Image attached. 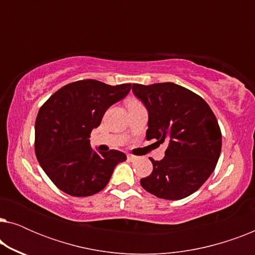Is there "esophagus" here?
Masks as SVG:
<instances>
[{
    "mask_svg": "<svg viewBox=\"0 0 255 255\" xmlns=\"http://www.w3.org/2000/svg\"><path fill=\"white\" fill-rule=\"evenodd\" d=\"M138 158L135 155H132V154H128V161H131V162H133V161H135V160H137Z\"/></svg>",
    "mask_w": 255,
    "mask_h": 255,
    "instance_id": "34e87169",
    "label": "esophagus"
}]
</instances>
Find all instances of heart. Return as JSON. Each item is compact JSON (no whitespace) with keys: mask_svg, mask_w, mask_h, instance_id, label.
Here are the masks:
<instances>
[{"mask_svg":"<svg viewBox=\"0 0 255 255\" xmlns=\"http://www.w3.org/2000/svg\"><path fill=\"white\" fill-rule=\"evenodd\" d=\"M137 102H138V101H135V100H131L130 102H128V104H132V103H137Z\"/></svg>","mask_w":255,"mask_h":255,"instance_id":"obj_1","label":"heart"}]
</instances>
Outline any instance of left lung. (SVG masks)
<instances>
[{
  "label": "left lung",
  "mask_w": 255,
  "mask_h": 255,
  "mask_svg": "<svg viewBox=\"0 0 255 255\" xmlns=\"http://www.w3.org/2000/svg\"><path fill=\"white\" fill-rule=\"evenodd\" d=\"M132 92L147 109L146 139L168 142L162 160L149 158L153 172L140 180L141 187L165 200L189 196L209 179L221 155L216 116L201 96L175 83H133Z\"/></svg>",
  "instance_id": "1"
}]
</instances>
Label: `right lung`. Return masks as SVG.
Instances as JSON below:
<instances>
[{
  "label": "right lung",
  "mask_w": 255,
  "mask_h": 255,
  "mask_svg": "<svg viewBox=\"0 0 255 255\" xmlns=\"http://www.w3.org/2000/svg\"><path fill=\"white\" fill-rule=\"evenodd\" d=\"M131 83L109 86L81 80L55 92L37 115L34 151L41 168L64 193L76 197L99 193L109 182L123 152H97L90 132L101 124L113 104L130 93Z\"/></svg>",
  "instance_id": "1"
}]
</instances>
